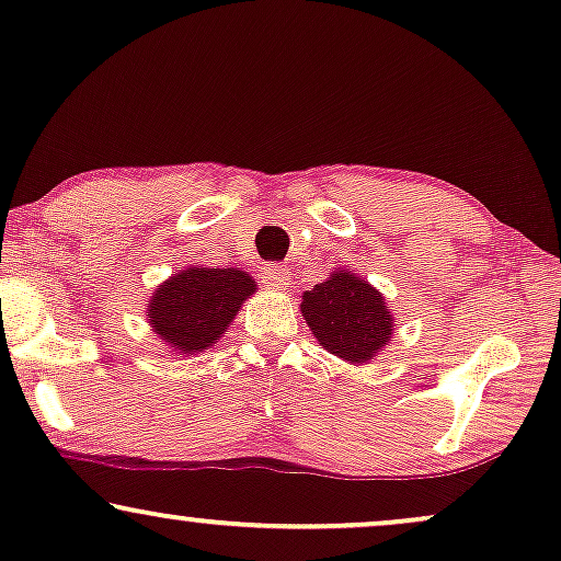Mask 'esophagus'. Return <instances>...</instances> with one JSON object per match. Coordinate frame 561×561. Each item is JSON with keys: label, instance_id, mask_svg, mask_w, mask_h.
I'll use <instances>...</instances> for the list:
<instances>
[{"label": "esophagus", "instance_id": "obj_1", "mask_svg": "<svg viewBox=\"0 0 561 561\" xmlns=\"http://www.w3.org/2000/svg\"><path fill=\"white\" fill-rule=\"evenodd\" d=\"M260 275H263V280L267 283V286H273V288H286L288 286V278H290L288 267H283L278 263L265 265L263 273H260Z\"/></svg>", "mask_w": 561, "mask_h": 561}]
</instances>
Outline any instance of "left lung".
Segmentation results:
<instances>
[{"label":"left lung","instance_id":"left-lung-1","mask_svg":"<svg viewBox=\"0 0 561 561\" xmlns=\"http://www.w3.org/2000/svg\"><path fill=\"white\" fill-rule=\"evenodd\" d=\"M301 313L321 347L352 365L373 359L393 336L386 298L352 271H336L306 290Z\"/></svg>","mask_w":561,"mask_h":561}]
</instances>
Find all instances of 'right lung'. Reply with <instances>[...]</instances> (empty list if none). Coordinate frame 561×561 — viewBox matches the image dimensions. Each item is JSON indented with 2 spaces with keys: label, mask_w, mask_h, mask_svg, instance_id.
Returning a JSON list of instances; mask_svg holds the SVG:
<instances>
[{
  "label": "right lung",
  "mask_w": 561,
  "mask_h": 561,
  "mask_svg": "<svg viewBox=\"0 0 561 561\" xmlns=\"http://www.w3.org/2000/svg\"><path fill=\"white\" fill-rule=\"evenodd\" d=\"M255 280L237 267H186L158 286L148 321L163 344L181 355L214 347L252 296Z\"/></svg>",
  "instance_id": "obj_1"
}]
</instances>
